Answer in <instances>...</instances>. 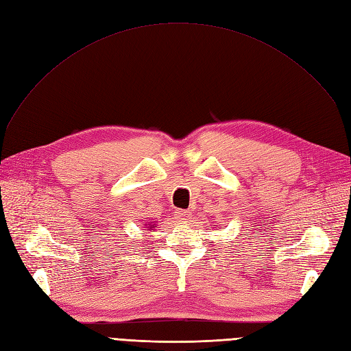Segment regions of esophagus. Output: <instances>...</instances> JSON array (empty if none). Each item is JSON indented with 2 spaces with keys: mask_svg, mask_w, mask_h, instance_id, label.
Returning <instances> with one entry per match:
<instances>
[{
  "mask_svg": "<svg viewBox=\"0 0 351 351\" xmlns=\"http://www.w3.org/2000/svg\"><path fill=\"white\" fill-rule=\"evenodd\" d=\"M190 212L189 210H176V216L177 219L181 222H187L190 219Z\"/></svg>",
  "mask_w": 351,
  "mask_h": 351,
  "instance_id": "34e87169",
  "label": "esophagus"
}]
</instances>
